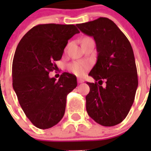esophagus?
Segmentation results:
<instances>
[{
  "label": "esophagus",
  "mask_w": 151,
  "mask_h": 151,
  "mask_svg": "<svg viewBox=\"0 0 151 151\" xmlns=\"http://www.w3.org/2000/svg\"><path fill=\"white\" fill-rule=\"evenodd\" d=\"M77 82H78V83H84V80L82 78H78L77 79Z\"/></svg>",
  "instance_id": "34e87169"
}]
</instances>
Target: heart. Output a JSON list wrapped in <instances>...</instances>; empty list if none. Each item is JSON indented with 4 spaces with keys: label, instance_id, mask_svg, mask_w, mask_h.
I'll use <instances>...</instances> for the list:
<instances>
[{
    "label": "heart",
    "instance_id": "1",
    "mask_svg": "<svg viewBox=\"0 0 151 151\" xmlns=\"http://www.w3.org/2000/svg\"><path fill=\"white\" fill-rule=\"evenodd\" d=\"M89 40H92V39L88 37L84 38L83 42ZM90 66H91L90 63L87 61H74L67 66V68L68 71H71L75 75L82 77V76L85 75L87 71L89 69Z\"/></svg>",
    "mask_w": 151,
    "mask_h": 151
}]
</instances>
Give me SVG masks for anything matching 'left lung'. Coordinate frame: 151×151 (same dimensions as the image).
Instances as JSON below:
<instances>
[{
    "instance_id": "left-lung-1",
    "label": "left lung",
    "mask_w": 151,
    "mask_h": 151,
    "mask_svg": "<svg viewBox=\"0 0 151 151\" xmlns=\"http://www.w3.org/2000/svg\"><path fill=\"white\" fill-rule=\"evenodd\" d=\"M80 31L93 37L97 61L90 71L98 83H87L88 115L99 124L113 126L126 118L134 100L138 86L137 71L132 45L111 19L99 17L77 24ZM106 86L102 87L103 80Z\"/></svg>"
}]
</instances>
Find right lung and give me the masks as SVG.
Wrapping results in <instances>:
<instances>
[{
	"mask_svg": "<svg viewBox=\"0 0 151 151\" xmlns=\"http://www.w3.org/2000/svg\"><path fill=\"white\" fill-rule=\"evenodd\" d=\"M80 33L74 25L43 24L27 32L17 47L12 63V85L27 118L36 127L47 129L65 113L66 96L77 87V77L64 72L50 78L68 39Z\"/></svg>",
	"mask_w": 151,
	"mask_h": 151,
	"instance_id": "right-lung-1",
	"label": "right lung"
}]
</instances>
